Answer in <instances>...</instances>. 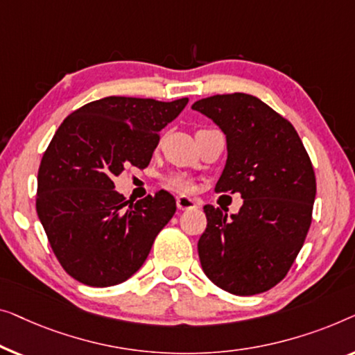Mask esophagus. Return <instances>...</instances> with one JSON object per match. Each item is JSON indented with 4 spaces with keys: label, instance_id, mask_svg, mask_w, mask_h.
Masks as SVG:
<instances>
[{
    "label": "esophagus",
    "instance_id": "1",
    "mask_svg": "<svg viewBox=\"0 0 355 355\" xmlns=\"http://www.w3.org/2000/svg\"><path fill=\"white\" fill-rule=\"evenodd\" d=\"M177 207L180 211H188V209H196L198 202L188 196H178L177 198Z\"/></svg>",
    "mask_w": 355,
    "mask_h": 355
}]
</instances>
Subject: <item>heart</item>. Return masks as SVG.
Returning <instances> with one entry per match:
<instances>
[{"label": "heart", "mask_w": 355, "mask_h": 355, "mask_svg": "<svg viewBox=\"0 0 355 355\" xmlns=\"http://www.w3.org/2000/svg\"><path fill=\"white\" fill-rule=\"evenodd\" d=\"M166 184L168 188L177 189V191L188 193L193 189V182L187 175H182V173H173V175H168L166 178Z\"/></svg>", "instance_id": "b5f03b06"}]
</instances>
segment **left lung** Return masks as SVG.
<instances>
[{"mask_svg": "<svg viewBox=\"0 0 355 355\" xmlns=\"http://www.w3.org/2000/svg\"><path fill=\"white\" fill-rule=\"evenodd\" d=\"M227 137L217 193H239L238 214L204 206L199 261L218 288L252 296L286 277L312 222L317 183L311 157L286 119L246 93L216 94L191 106Z\"/></svg>", "mask_w": 355, "mask_h": 355, "instance_id": "1", "label": "left lung"}]
</instances>
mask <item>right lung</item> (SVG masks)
<instances>
[{
    "label": "right lung",
    "instance_id": "right-lung-1",
    "mask_svg": "<svg viewBox=\"0 0 355 355\" xmlns=\"http://www.w3.org/2000/svg\"><path fill=\"white\" fill-rule=\"evenodd\" d=\"M187 104L188 98L107 96L73 111L54 133L38 168L37 214L54 256L77 282L96 288L125 282L173 217L171 193L128 204L114 177L128 166L148 167L159 132Z\"/></svg>",
    "mask_w": 355,
    "mask_h": 355
}]
</instances>
